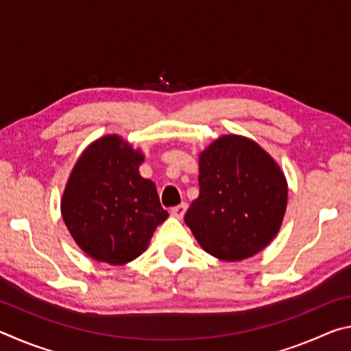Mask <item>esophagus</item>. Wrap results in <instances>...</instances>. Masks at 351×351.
<instances>
[{
    "mask_svg": "<svg viewBox=\"0 0 351 351\" xmlns=\"http://www.w3.org/2000/svg\"><path fill=\"white\" fill-rule=\"evenodd\" d=\"M186 210H187V204L182 203V204L176 206V207H171V209H170V215L178 218V219H181V218L184 217V213H186Z\"/></svg>",
    "mask_w": 351,
    "mask_h": 351,
    "instance_id": "obj_1",
    "label": "esophagus"
}]
</instances>
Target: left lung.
I'll return each instance as SVG.
<instances>
[{"label":"left lung","instance_id":"obj_1","mask_svg":"<svg viewBox=\"0 0 351 351\" xmlns=\"http://www.w3.org/2000/svg\"><path fill=\"white\" fill-rule=\"evenodd\" d=\"M199 197L184 221L207 254L252 257L274 240L288 204L280 165L257 142L223 134L199 153Z\"/></svg>","mask_w":351,"mask_h":351}]
</instances>
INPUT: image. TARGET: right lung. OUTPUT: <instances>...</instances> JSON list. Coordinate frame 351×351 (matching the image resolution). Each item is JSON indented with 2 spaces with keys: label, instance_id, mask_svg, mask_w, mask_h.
I'll list each match as a JSON object with an SVG mask.
<instances>
[{
  "label": "right lung",
  "instance_id": "right-lung-1",
  "mask_svg": "<svg viewBox=\"0 0 351 351\" xmlns=\"http://www.w3.org/2000/svg\"><path fill=\"white\" fill-rule=\"evenodd\" d=\"M144 154L119 134L88 145L62 195V217L71 237L91 258L125 265L138 258L169 217L152 180L139 173Z\"/></svg>",
  "mask_w": 351,
  "mask_h": 351
}]
</instances>
